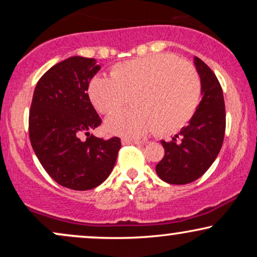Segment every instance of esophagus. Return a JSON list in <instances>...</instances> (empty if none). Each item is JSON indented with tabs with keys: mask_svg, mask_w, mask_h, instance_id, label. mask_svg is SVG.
<instances>
[{
	"mask_svg": "<svg viewBox=\"0 0 257 257\" xmlns=\"http://www.w3.org/2000/svg\"><path fill=\"white\" fill-rule=\"evenodd\" d=\"M122 144H123V145H139V144H143V141L134 140V139L123 138L122 139Z\"/></svg>",
	"mask_w": 257,
	"mask_h": 257,
	"instance_id": "esophagus-1",
	"label": "esophagus"
}]
</instances>
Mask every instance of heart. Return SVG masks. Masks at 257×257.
I'll list each match as a JSON object with an SVG mask.
<instances>
[{
  "label": "heart",
  "mask_w": 257,
  "mask_h": 257,
  "mask_svg": "<svg viewBox=\"0 0 257 257\" xmlns=\"http://www.w3.org/2000/svg\"><path fill=\"white\" fill-rule=\"evenodd\" d=\"M202 84L192 64L155 54L114 65L110 78L91 79L88 96L101 114L114 113L128 99L132 108L106 120L110 134L140 137L155 129L169 134L184 126L199 105Z\"/></svg>",
  "instance_id": "obj_1"
}]
</instances>
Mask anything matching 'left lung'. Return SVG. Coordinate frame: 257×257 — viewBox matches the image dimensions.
<instances>
[{"label": "left lung", "mask_w": 257, "mask_h": 257, "mask_svg": "<svg viewBox=\"0 0 257 257\" xmlns=\"http://www.w3.org/2000/svg\"><path fill=\"white\" fill-rule=\"evenodd\" d=\"M194 65L202 84V100L196 113L173 138L162 140L164 157L156 173L172 185H186L199 179L216 159L226 129V110L222 88L210 67L194 57Z\"/></svg>", "instance_id": "8db88e82"}]
</instances>
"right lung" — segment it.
I'll return each instance as SVG.
<instances>
[{
    "label": "right lung",
    "mask_w": 257,
    "mask_h": 257,
    "mask_svg": "<svg viewBox=\"0 0 257 257\" xmlns=\"http://www.w3.org/2000/svg\"><path fill=\"white\" fill-rule=\"evenodd\" d=\"M100 70L95 59L71 57L51 67L35 88L29 114L31 146L49 176L64 187L87 191L108 178L120 139L104 140L90 131L101 124L88 96ZM85 135L87 137L82 139Z\"/></svg>",
    "instance_id": "1"
}]
</instances>
